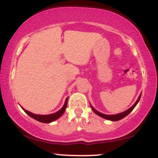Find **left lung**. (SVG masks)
Masks as SVG:
<instances>
[{"instance_id":"1","label":"left lung","mask_w":158,"mask_h":158,"mask_svg":"<svg viewBox=\"0 0 158 158\" xmlns=\"http://www.w3.org/2000/svg\"><path fill=\"white\" fill-rule=\"evenodd\" d=\"M140 97H141V94H140V96H139V98H138V99H137V101L135 102V104H134L133 106L130 107V108H129V109H127V111H123V112H122V113L117 114H112V115H107V114H104L100 113L99 111H96V110L95 109V108H93V106H91V108H92L93 111H94V112L96 113V114L99 115V116H100V117H102V118H105V119H107V120H112V121H117V120H120V119H122V118H125V117H126L127 115H128L129 114H130V112H131L132 111H133V108H135V106H136V105H137V103H138V102H139V101Z\"/></svg>"}]
</instances>
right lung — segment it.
Segmentation results:
<instances>
[{
	"label": "right lung",
	"instance_id": "1",
	"mask_svg": "<svg viewBox=\"0 0 158 158\" xmlns=\"http://www.w3.org/2000/svg\"><path fill=\"white\" fill-rule=\"evenodd\" d=\"M67 103H68V98L65 99V104H64L63 107H62V108H61L59 111H58L57 112H56V113L51 114H47V115L35 114H33V113L30 112V111H27V110L24 109L23 107H22V108H23V109L24 110L25 112L27 114L29 115L31 118H34V119L38 120V121H39V122H41V123H51V122L54 121V120H57L58 118H60L62 114H63L64 112H65V111L66 107H67Z\"/></svg>",
	"mask_w": 158,
	"mask_h": 158
}]
</instances>
